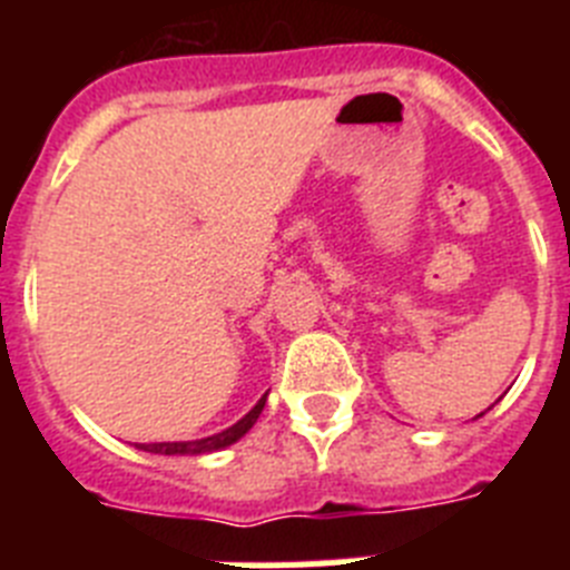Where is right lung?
<instances>
[{"label": "right lung", "mask_w": 570, "mask_h": 570, "mask_svg": "<svg viewBox=\"0 0 570 570\" xmlns=\"http://www.w3.org/2000/svg\"><path fill=\"white\" fill-rule=\"evenodd\" d=\"M268 396V394H265ZM265 396H262L259 402H256L254 407H250L248 414L242 416L236 425H230L228 431H223V434H214V436H205V440H194V442H154V445H139L142 451H150V454H185V456H196V454H210V451H219V448H228L234 445L236 440H242V436L248 434L250 428H254V422L259 420L262 407H265Z\"/></svg>", "instance_id": "right-lung-1"}]
</instances>
